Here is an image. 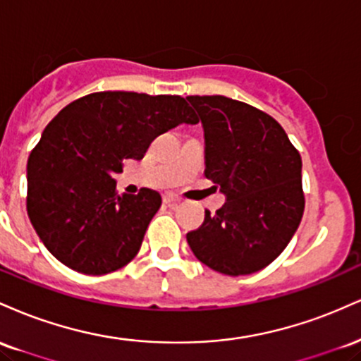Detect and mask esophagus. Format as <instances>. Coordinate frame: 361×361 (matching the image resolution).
I'll list each match as a JSON object with an SVG mask.
<instances>
[{
	"label": "esophagus",
	"mask_w": 361,
	"mask_h": 361,
	"mask_svg": "<svg viewBox=\"0 0 361 361\" xmlns=\"http://www.w3.org/2000/svg\"><path fill=\"white\" fill-rule=\"evenodd\" d=\"M163 202H164V204H168V205H175V204H180V198H178L176 195H173V193H166L163 197Z\"/></svg>",
	"instance_id": "1"
}]
</instances>
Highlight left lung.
I'll return each instance as SVG.
<instances>
[{
    "mask_svg": "<svg viewBox=\"0 0 361 361\" xmlns=\"http://www.w3.org/2000/svg\"><path fill=\"white\" fill-rule=\"evenodd\" d=\"M202 120L205 176L226 204L186 234L193 255L224 275L263 270L280 256L304 214L302 159L268 114L221 97H186Z\"/></svg>",
    "mask_w": 361,
    "mask_h": 361,
    "instance_id": "left-lung-1",
    "label": "left lung"
}]
</instances>
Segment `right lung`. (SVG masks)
I'll use <instances>...</instances> for the list:
<instances>
[{
    "instance_id": "obj_1",
    "label": "right lung",
    "mask_w": 361,
    "mask_h": 361,
    "mask_svg": "<svg viewBox=\"0 0 361 361\" xmlns=\"http://www.w3.org/2000/svg\"><path fill=\"white\" fill-rule=\"evenodd\" d=\"M180 123H198L185 98L132 91L86 94L51 120L28 157L27 212L54 258L105 275L137 255L161 195H117L114 175Z\"/></svg>"
}]
</instances>
